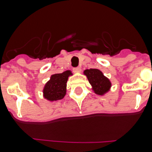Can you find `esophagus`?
Wrapping results in <instances>:
<instances>
[{"instance_id":"1","label":"esophagus","mask_w":152,"mask_h":152,"mask_svg":"<svg viewBox=\"0 0 152 152\" xmlns=\"http://www.w3.org/2000/svg\"><path fill=\"white\" fill-rule=\"evenodd\" d=\"M81 71V68L80 67H77V68H73V72H75V73H79Z\"/></svg>"}]
</instances>
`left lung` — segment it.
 <instances>
[{
  "label": "left lung",
  "instance_id": "left-lung-1",
  "mask_svg": "<svg viewBox=\"0 0 152 152\" xmlns=\"http://www.w3.org/2000/svg\"><path fill=\"white\" fill-rule=\"evenodd\" d=\"M84 75L88 77L90 84L93 87V90L96 94L103 95L110 88V81L105 76H103L100 70L94 68L87 69L84 71Z\"/></svg>",
  "mask_w": 152,
  "mask_h": 152
}]
</instances>
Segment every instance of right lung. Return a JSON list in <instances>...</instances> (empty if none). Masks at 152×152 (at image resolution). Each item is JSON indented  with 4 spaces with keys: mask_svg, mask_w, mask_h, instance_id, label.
Returning <instances> with one entry per match:
<instances>
[{
    "mask_svg": "<svg viewBox=\"0 0 152 152\" xmlns=\"http://www.w3.org/2000/svg\"><path fill=\"white\" fill-rule=\"evenodd\" d=\"M71 75L70 71H65L63 73L52 75L44 88V97L51 101L62 99L66 94V83Z\"/></svg>",
    "mask_w": 152,
    "mask_h": 152,
    "instance_id": "add662e5",
    "label": "right lung"
}]
</instances>
